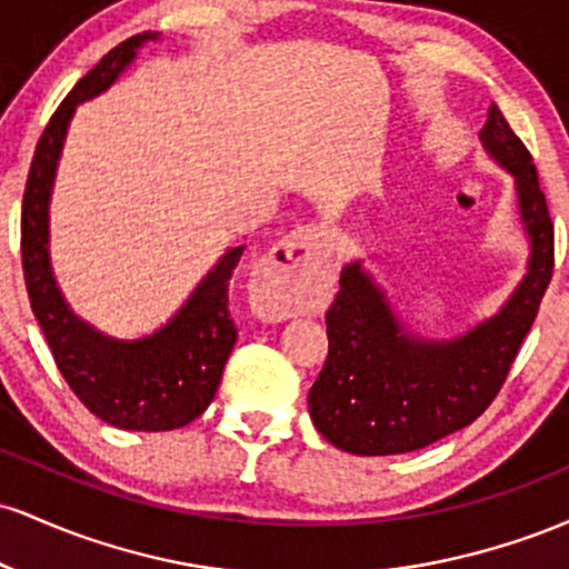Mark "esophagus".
Returning <instances> with one entry per match:
<instances>
[{
    "label": "esophagus",
    "mask_w": 569,
    "mask_h": 569,
    "mask_svg": "<svg viewBox=\"0 0 569 569\" xmlns=\"http://www.w3.org/2000/svg\"><path fill=\"white\" fill-rule=\"evenodd\" d=\"M331 257V240L318 227H297L272 246L253 278V307L267 321L297 316V286L307 272Z\"/></svg>",
    "instance_id": "esophagus-1"
}]
</instances>
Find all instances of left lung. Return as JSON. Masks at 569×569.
I'll list each match as a JSON object with an SVG mask.
<instances>
[{"label": "left lung", "instance_id": "1", "mask_svg": "<svg viewBox=\"0 0 569 569\" xmlns=\"http://www.w3.org/2000/svg\"><path fill=\"white\" fill-rule=\"evenodd\" d=\"M479 139L516 181L519 217L530 238L527 276L498 316L455 339H422L403 329L361 259L345 264L326 312L329 356L307 396L318 433L342 452H415L471 426L500 393L532 329L553 272L546 194L530 152L495 103Z\"/></svg>", "mask_w": 569, "mask_h": 569}]
</instances>
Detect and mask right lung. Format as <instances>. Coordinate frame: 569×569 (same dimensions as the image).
Listing matches in <instances>:
<instances>
[{
	"label": "right lung",
	"instance_id": "1",
	"mask_svg": "<svg viewBox=\"0 0 569 569\" xmlns=\"http://www.w3.org/2000/svg\"><path fill=\"white\" fill-rule=\"evenodd\" d=\"M154 39H160L158 31H143L120 42L63 98L37 143L21 211L26 291L37 323L53 350L58 371L84 407L122 430L189 426L217 396L221 371L238 339L227 310V289L243 246L227 248L171 321L141 339L107 337L74 316L50 267L48 208L58 158L77 103L90 101L114 84L133 63L136 50Z\"/></svg>",
	"mask_w": 569,
	"mask_h": 569
}]
</instances>
